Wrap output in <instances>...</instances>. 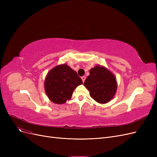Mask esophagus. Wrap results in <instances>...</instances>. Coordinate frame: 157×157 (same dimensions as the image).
<instances>
[{"label":"esophagus","mask_w":157,"mask_h":157,"mask_svg":"<svg viewBox=\"0 0 157 157\" xmlns=\"http://www.w3.org/2000/svg\"><path fill=\"white\" fill-rule=\"evenodd\" d=\"M81 78H82V82H84V80H85V79H86V77H85V76H83V77H81Z\"/></svg>","instance_id":"34e87169"}]
</instances>
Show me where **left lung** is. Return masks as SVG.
<instances>
[{
    "instance_id": "1",
    "label": "left lung",
    "mask_w": 157,
    "mask_h": 157,
    "mask_svg": "<svg viewBox=\"0 0 157 157\" xmlns=\"http://www.w3.org/2000/svg\"><path fill=\"white\" fill-rule=\"evenodd\" d=\"M90 92V96L99 103H107L115 96L117 90L116 77L110 71L98 65L90 70L84 82Z\"/></svg>"
}]
</instances>
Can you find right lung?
I'll list each match as a JSON object with an SVG mask.
<instances>
[{
  "mask_svg": "<svg viewBox=\"0 0 157 157\" xmlns=\"http://www.w3.org/2000/svg\"><path fill=\"white\" fill-rule=\"evenodd\" d=\"M82 84L77 72L67 64L52 68L44 80V90L50 100L56 104H63L71 98L75 88Z\"/></svg>",
  "mask_w": 157,
  "mask_h": 157,
  "instance_id": "add662e5",
  "label": "right lung"
}]
</instances>
